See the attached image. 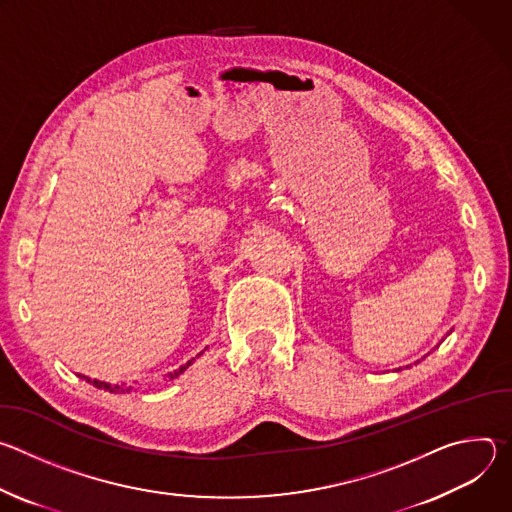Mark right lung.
Here are the masks:
<instances>
[{"label": "right lung", "mask_w": 512, "mask_h": 512, "mask_svg": "<svg viewBox=\"0 0 512 512\" xmlns=\"http://www.w3.org/2000/svg\"><path fill=\"white\" fill-rule=\"evenodd\" d=\"M194 360V358H192ZM192 360H188L186 364H184V367H180L178 371H174V373H170V379H174V377H178L180 373H184L186 371V367H188V364L192 362ZM83 377V375H81ZM87 383H93L97 389H105V391H109V393H125V391H129V389H123V385H111V383H103V381H97V379H89V377H83Z\"/></svg>", "instance_id": "obj_1"}]
</instances>
